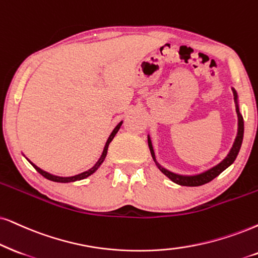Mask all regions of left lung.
I'll return each instance as SVG.
<instances>
[{
	"label": "left lung",
	"mask_w": 258,
	"mask_h": 258,
	"mask_svg": "<svg viewBox=\"0 0 258 258\" xmlns=\"http://www.w3.org/2000/svg\"><path fill=\"white\" fill-rule=\"evenodd\" d=\"M233 94H234V102H236V110H237V116H238V130H237V136L236 139H234L232 148L230 149L229 153L226 155L223 161L218 163L217 165L212 167L207 170L200 172V174H194V175H181V174H176V172H172L168 169H165L164 167H162L161 164L157 162L156 159V155H155V150H153L152 146V142L151 138H150V135L148 136V143H149V148H150V152H151V156L155 161L156 165H157L159 170H161L163 174L167 176L168 178L174 182L176 184L180 185H187V187H198V185H202L206 184L208 182H211L213 178H216L218 175H220L225 169H227L231 164L234 162L236 159L238 152H239L240 146H242V142H243V136H244V120L242 114H240L239 110V101H238V94L237 90L232 88Z\"/></svg>",
	"instance_id": "obj_1"
}]
</instances>
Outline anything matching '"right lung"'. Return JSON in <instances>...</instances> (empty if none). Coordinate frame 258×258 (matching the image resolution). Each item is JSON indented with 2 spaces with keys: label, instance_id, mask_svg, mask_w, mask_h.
<instances>
[{
  "label": "right lung",
  "instance_id": "right-lung-1",
  "mask_svg": "<svg viewBox=\"0 0 258 258\" xmlns=\"http://www.w3.org/2000/svg\"><path fill=\"white\" fill-rule=\"evenodd\" d=\"M121 125H122V120L118 123V125L114 127V130L112 131V133H110L109 137H108V139H107L105 148H103L102 155H101V157L99 158V161H97V162L95 163V164H94V167H91V168L89 169V170L81 172V174H77V175H74V176H58V175H53V174H50V172L42 170V169L37 167V165H35L33 162L29 161V159H28L27 157H26V158H27V161H28L29 163H31L32 165H33V168L39 172V174L42 175L45 178H47V180H50V181L59 182V183H68V182H75V181L84 180V178H87L88 176L93 175L94 172H95V171L97 170V169H99V168L101 167V164H102L103 161H105V158H106V156H107V151H108V146H109V144H110V142H112L114 137H115L116 133H118V131L120 130V127H121Z\"/></svg>",
  "mask_w": 258,
  "mask_h": 258
}]
</instances>
